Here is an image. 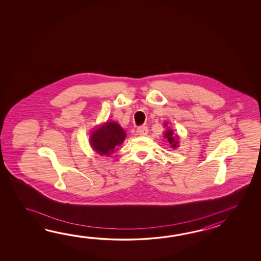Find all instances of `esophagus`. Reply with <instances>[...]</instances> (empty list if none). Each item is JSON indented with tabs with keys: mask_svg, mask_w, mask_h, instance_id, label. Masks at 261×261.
<instances>
[{
	"mask_svg": "<svg viewBox=\"0 0 261 261\" xmlns=\"http://www.w3.org/2000/svg\"><path fill=\"white\" fill-rule=\"evenodd\" d=\"M137 134L141 135V136H145L148 134V128L146 126H140L137 128Z\"/></svg>",
	"mask_w": 261,
	"mask_h": 261,
	"instance_id": "1",
	"label": "esophagus"
}]
</instances>
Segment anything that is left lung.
Returning a JSON list of instances; mask_svg holds the SVG:
<instances>
[{
	"mask_svg": "<svg viewBox=\"0 0 261 261\" xmlns=\"http://www.w3.org/2000/svg\"><path fill=\"white\" fill-rule=\"evenodd\" d=\"M167 125V124H166ZM165 125V126H166ZM165 137H166L167 140H168V142L170 143V144L172 145V147H176L177 146V137L175 138L174 137V135H173V132L171 130V129H168L166 132V134H165Z\"/></svg>",
	"mask_w": 261,
	"mask_h": 261,
	"instance_id": "1",
	"label": "left lung"
}]
</instances>
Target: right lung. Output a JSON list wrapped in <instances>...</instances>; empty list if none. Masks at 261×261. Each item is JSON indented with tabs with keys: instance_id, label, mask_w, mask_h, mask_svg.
<instances>
[{
	"instance_id": "obj_1",
	"label": "right lung",
	"mask_w": 261,
	"mask_h": 261,
	"mask_svg": "<svg viewBox=\"0 0 261 261\" xmlns=\"http://www.w3.org/2000/svg\"><path fill=\"white\" fill-rule=\"evenodd\" d=\"M126 133L117 122H107L90 135V144L100 155H110L122 144Z\"/></svg>"
}]
</instances>
